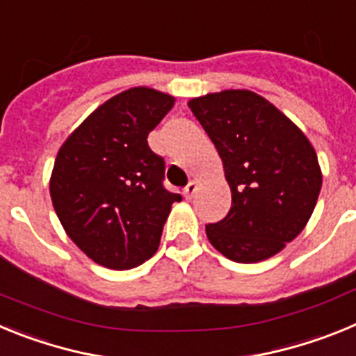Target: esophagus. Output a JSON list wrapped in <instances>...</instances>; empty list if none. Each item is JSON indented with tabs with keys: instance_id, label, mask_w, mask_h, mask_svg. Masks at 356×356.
<instances>
[{
	"instance_id": "34e87169",
	"label": "esophagus",
	"mask_w": 356,
	"mask_h": 356,
	"mask_svg": "<svg viewBox=\"0 0 356 356\" xmlns=\"http://www.w3.org/2000/svg\"><path fill=\"white\" fill-rule=\"evenodd\" d=\"M196 191H197V184H196V181H188L187 187L184 188L185 197H187V200H191V197L194 196V193H196Z\"/></svg>"
}]
</instances>
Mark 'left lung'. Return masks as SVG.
Masks as SVG:
<instances>
[{
	"instance_id": "1",
	"label": "left lung",
	"mask_w": 356,
	"mask_h": 356,
	"mask_svg": "<svg viewBox=\"0 0 356 356\" xmlns=\"http://www.w3.org/2000/svg\"><path fill=\"white\" fill-rule=\"evenodd\" d=\"M225 165L232 207L207 225L226 259L266 260L301 234L319 197L312 144L275 105L251 90H222L188 102Z\"/></svg>"
}]
</instances>
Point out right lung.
<instances>
[{"label": "right lung", "mask_w": 356, "mask_h": 356, "mask_svg": "<svg viewBox=\"0 0 356 356\" xmlns=\"http://www.w3.org/2000/svg\"><path fill=\"white\" fill-rule=\"evenodd\" d=\"M175 97L147 87L118 94L69 135L53 168V207L72 242L110 269L146 262L160 244L171 205L165 162L147 135Z\"/></svg>", "instance_id": "right-lung-1"}]
</instances>
